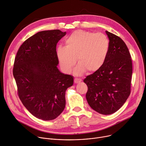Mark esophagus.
I'll use <instances>...</instances> for the list:
<instances>
[{"mask_svg":"<svg viewBox=\"0 0 146 146\" xmlns=\"http://www.w3.org/2000/svg\"><path fill=\"white\" fill-rule=\"evenodd\" d=\"M82 82V80H81V79H80V78H75L74 80V82L75 83H80V82Z\"/></svg>","mask_w":146,"mask_h":146,"instance_id":"1","label":"esophagus"}]
</instances>
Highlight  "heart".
Returning <instances> with one entry per match:
<instances>
[{"mask_svg":"<svg viewBox=\"0 0 146 146\" xmlns=\"http://www.w3.org/2000/svg\"><path fill=\"white\" fill-rule=\"evenodd\" d=\"M110 47L108 38L98 33L78 30L65 41V46L57 49V57L62 70L70 73L77 60L78 65L74 70L77 75L86 70L92 73L98 70L107 58Z\"/></svg>","mask_w":146,"mask_h":146,"instance_id":"b5f03b06","label":"heart"}]
</instances>
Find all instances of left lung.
Here are the masks:
<instances>
[{
	"label": "left lung",
	"mask_w": 146,
	"mask_h": 146,
	"mask_svg": "<svg viewBox=\"0 0 146 146\" xmlns=\"http://www.w3.org/2000/svg\"><path fill=\"white\" fill-rule=\"evenodd\" d=\"M105 32L110 42L107 58L98 70L83 82L88 87L86 96L90 107L101 114L110 115L122 107L130 94L132 62L122 39Z\"/></svg>",
	"instance_id": "obj_1"
}]
</instances>
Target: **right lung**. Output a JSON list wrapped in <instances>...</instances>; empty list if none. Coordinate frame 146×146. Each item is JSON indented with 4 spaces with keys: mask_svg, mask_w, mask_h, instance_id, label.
I'll return each instance as SVG.
<instances>
[{
    "mask_svg": "<svg viewBox=\"0 0 146 146\" xmlns=\"http://www.w3.org/2000/svg\"><path fill=\"white\" fill-rule=\"evenodd\" d=\"M66 32H38L23 43L15 57L13 73L20 100L27 110L44 121L56 118L66 105L65 94L73 77L58 69L56 44Z\"/></svg>",
    "mask_w": 146,
    "mask_h": 146,
    "instance_id": "obj_1",
    "label": "right lung"
}]
</instances>
